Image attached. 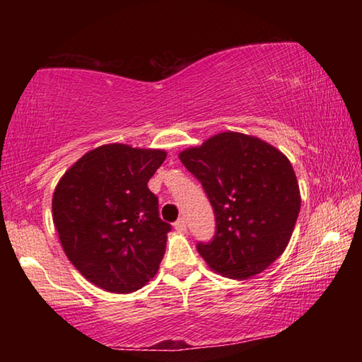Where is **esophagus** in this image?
<instances>
[{
  "label": "esophagus",
  "mask_w": 362,
  "mask_h": 362,
  "mask_svg": "<svg viewBox=\"0 0 362 362\" xmlns=\"http://www.w3.org/2000/svg\"><path fill=\"white\" fill-rule=\"evenodd\" d=\"M174 228H175L177 231H185V230H187V220L183 218V217H180V218L177 220V222L174 223Z\"/></svg>",
  "instance_id": "34e87169"
}]
</instances>
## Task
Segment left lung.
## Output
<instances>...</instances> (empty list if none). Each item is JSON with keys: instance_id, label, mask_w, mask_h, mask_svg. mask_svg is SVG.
Segmentation results:
<instances>
[{"instance_id": "1", "label": "left lung", "mask_w": 362, "mask_h": 362, "mask_svg": "<svg viewBox=\"0 0 362 362\" xmlns=\"http://www.w3.org/2000/svg\"><path fill=\"white\" fill-rule=\"evenodd\" d=\"M201 182L216 216V235L198 243L211 269L247 279L284 252L300 212V189L292 164L263 140L222 132L180 155Z\"/></svg>"}]
</instances>
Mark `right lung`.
Returning a JSON list of instances; mask_svg holds the SVG:
<instances>
[{"mask_svg":"<svg viewBox=\"0 0 362 362\" xmlns=\"http://www.w3.org/2000/svg\"><path fill=\"white\" fill-rule=\"evenodd\" d=\"M166 151L110 144L86 153L52 196V220L69 260L100 289L129 293L155 276L170 225L146 183Z\"/></svg>","mask_w":362,"mask_h":362,"instance_id":"obj_1","label":"right lung"}]
</instances>
